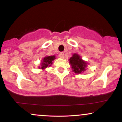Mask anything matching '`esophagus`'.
I'll return each mask as SVG.
<instances>
[{"mask_svg": "<svg viewBox=\"0 0 122 122\" xmlns=\"http://www.w3.org/2000/svg\"><path fill=\"white\" fill-rule=\"evenodd\" d=\"M59 56H60V58H64V53H63V52H61V53H60V54H59Z\"/></svg>", "mask_w": 122, "mask_h": 122, "instance_id": "obj_1", "label": "esophagus"}]
</instances>
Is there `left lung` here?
I'll list each match as a JSON object with an SVG mask.
<instances>
[{
    "label": "left lung",
    "instance_id": "1",
    "mask_svg": "<svg viewBox=\"0 0 122 122\" xmlns=\"http://www.w3.org/2000/svg\"><path fill=\"white\" fill-rule=\"evenodd\" d=\"M69 64L72 67V71L75 73H81L85 71L87 63L82 60L79 54L75 53L69 59Z\"/></svg>",
    "mask_w": 122,
    "mask_h": 122
}]
</instances>
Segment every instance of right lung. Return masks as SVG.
Here are the masks:
<instances>
[{
  "label": "right lung",
  "instance_id": "right-lung-1",
  "mask_svg": "<svg viewBox=\"0 0 122 122\" xmlns=\"http://www.w3.org/2000/svg\"><path fill=\"white\" fill-rule=\"evenodd\" d=\"M56 59L55 56H46L43 58L41 63V66L39 67L40 69L44 70L45 68L49 67L53 64V61Z\"/></svg>",
  "mask_w": 122,
  "mask_h": 122
}]
</instances>
